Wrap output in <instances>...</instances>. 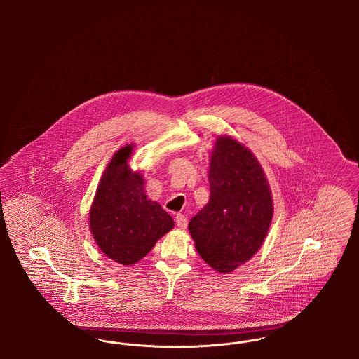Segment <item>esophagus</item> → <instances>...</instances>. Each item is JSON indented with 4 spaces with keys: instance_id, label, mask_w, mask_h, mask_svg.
<instances>
[{
    "instance_id": "obj_1",
    "label": "esophagus",
    "mask_w": 359,
    "mask_h": 359,
    "mask_svg": "<svg viewBox=\"0 0 359 359\" xmlns=\"http://www.w3.org/2000/svg\"><path fill=\"white\" fill-rule=\"evenodd\" d=\"M175 222H176V226L179 227V229H186L187 227V217H184L183 214H176V217H175Z\"/></svg>"
}]
</instances>
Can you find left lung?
Segmentation results:
<instances>
[{"label":"left lung","mask_w":359,"mask_h":359,"mask_svg":"<svg viewBox=\"0 0 359 359\" xmlns=\"http://www.w3.org/2000/svg\"><path fill=\"white\" fill-rule=\"evenodd\" d=\"M210 201L188 230L205 262L230 273L261 248L273 217L272 194L258 160L231 137L217 138L210 158Z\"/></svg>","instance_id":"1"}]
</instances>
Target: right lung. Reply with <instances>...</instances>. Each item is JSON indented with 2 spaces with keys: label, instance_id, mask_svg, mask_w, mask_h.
<instances>
[{
  "label": "right lung",
  "instance_id": "right-lung-1",
  "mask_svg": "<svg viewBox=\"0 0 359 359\" xmlns=\"http://www.w3.org/2000/svg\"><path fill=\"white\" fill-rule=\"evenodd\" d=\"M133 147L117 151L103 172L90 208V230L103 255L133 265L173 227L171 215L147 198L144 177L128 160Z\"/></svg>",
  "mask_w": 359,
  "mask_h": 359
}]
</instances>
